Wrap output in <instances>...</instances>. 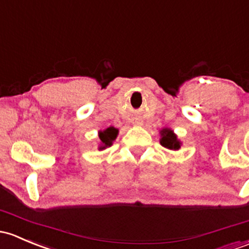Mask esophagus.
<instances>
[{"label":"esophagus","mask_w":249,"mask_h":249,"mask_svg":"<svg viewBox=\"0 0 249 249\" xmlns=\"http://www.w3.org/2000/svg\"><path fill=\"white\" fill-rule=\"evenodd\" d=\"M134 124L135 125H142V122H140V121H135Z\"/></svg>","instance_id":"34e87169"}]
</instances>
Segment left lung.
<instances>
[{
	"instance_id": "left-lung-1",
	"label": "left lung",
	"mask_w": 249,
	"mask_h": 249,
	"mask_svg": "<svg viewBox=\"0 0 249 249\" xmlns=\"http://www.w3.org/2000/svg\"><path fill=\"white\" fill-rule=\"evenodd\" d=\"M160 142L163 147L168 148V150H171V151L180 150L182 142H180L178 135L174 133V130L171 129V128L164 127L163 129L160 130Z\"/></svg>"
}]
</instances>
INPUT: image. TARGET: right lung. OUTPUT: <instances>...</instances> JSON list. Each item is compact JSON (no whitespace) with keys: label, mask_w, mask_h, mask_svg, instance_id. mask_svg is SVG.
Returning <instances> with one entry per match:
<instances>
[{"label":"right lung","mask_w":249,"mask_h":249,"mask_svg":"<svg viewBox=\"0 0 249 249\" xmlns=\"http://www.w3.org/2000/svg\"><path fill=\"white\" fill-rule=\"evenodd\" d=\"M117 135H119V129L115 127H109L104 130H99L98 137H99V145L98 150H104V148L109 147L112 145V142L116 140Z\"/></svg>","instance_id":"1"}]
</instances>
